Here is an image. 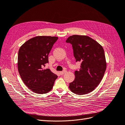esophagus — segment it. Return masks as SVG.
Segmentation results:
<instances>
[{"label": "esophagus", "instance_id": "34e87169", "mask_svg": "<svg viewBox=\"0 0 125 125\" xmlns=\"http://www.w3.org/2000/svg\"><path fill=\"white\" fill-rule=\"evenodd\" d=\"M65 72H66V70H64L63 71H61V72H60L59 73H60V74L61 75H63V74H64Z\"/></svg>", "mask_w": 125, "mask_h": 125}]
</instances>
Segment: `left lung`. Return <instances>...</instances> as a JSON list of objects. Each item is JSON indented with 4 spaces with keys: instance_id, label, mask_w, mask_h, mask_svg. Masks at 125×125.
Returning a JSON list of instances; mask_svg holds the SVG:
<instances>
[{
    "instance_id": "obj_1",
    "label": "left lung",
    "mask_w": 125,
    "mask_h": 125,
    "mask_svg": "<svg viewBox=\"0 0 125 125\" xmlns=\"http://www.w3.org/2000/svg\"><path fill=\"white\" fill-rule=\"evenodd\" d=\"M72 45L76 62H81L75 71V80L69 88L74 93L84 95L93 91L100 83L106 69L104 49L94 39L86 35H73L66 40Z\"/></svg>"
}]
</instances>
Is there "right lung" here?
I'll return each instance as SVG.
<instances>
[{
    "label": "right lung",
    "mask_w": 125,
    "mask_h": 125,
    "mask_svg": "<svg viewBox=\"0 0 125 125\" xmlns=\"http://www.w3.org/2000/svg\"><path fill=\"white\" fill-rule=\"evenodd\" d=\"M58 38L37 36L21 45L18 56V69L24 84L32 91L45 94L53 88L58 76L49 69H43L49 63L48 55Z\"/></svg>",
    "instance_id": "right-lung-1"
}]
</instances>
